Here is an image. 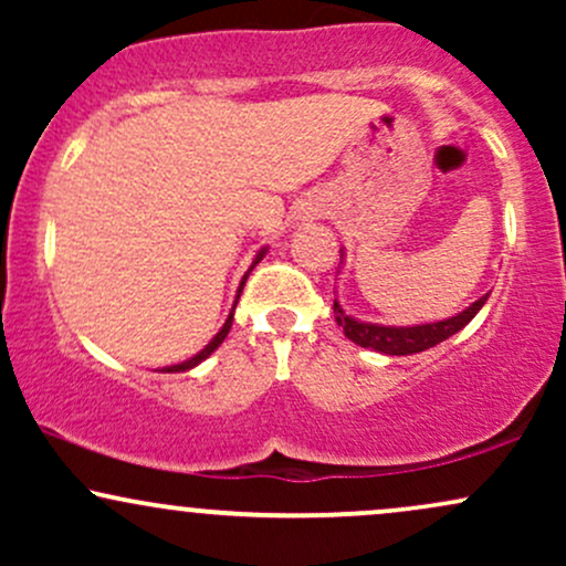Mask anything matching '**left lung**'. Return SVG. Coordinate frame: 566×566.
Masks as SVG:
<instances>
[{
  "label": "left lung",
  "mask_w": 566,
  "mask_h": 566,
  "mask_svg": "<svg viewBox=\"0 0 566 566\" xmlns=\"http://www.w3.org/2000/svg\"><path fill=\"white\" fill-rule=\"evenodd\" d=\"M343 258L346 255H343L340 250V263ZM337 274H340V271H337ZM486 297H490V292L479 297L476 303H471L469 308L460 311V314L450 316V319L412 324V327H394V324H373V322L354 319V316H348L346 311H343V305L337 303V297L333 303V311H335L337 327H343V335H346L350 343H356V346L373 348L378 350V354H388V356H409V354H420V350L439 346L441 340H447V337L460 333V329H463L465 324L482 311Z\"/></svg>",
  "instance_id": "8db88e82"
}]
</instances>
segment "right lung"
<instances>
[{
  "label": "right lung",
  "mask_w": 566,
  "mask_h": 566,
  "mask_svg": "<svg viewBox=\"0 0 566 566\" xmlns=\"http://www.w3.org/2000/svg\"><path fill=\"white\" fill-rule=\"evenodd\" d=\"M265 252H269V247H263V250H261V252H258V255H255V261H252V265H250V269H247V274L242 276V282H239V290H237V301H233V308H237V303H239V295H242V290H244V282H247V276H250V271H252V269H255V265L263 261V255H265ZM233 308H231L229 319H226V324H223V327H220V333H218L216 337H212V340H210V343H207V346H205V348H201V350H199V354H193V356H191V359H186V361H178V365H170V367H161V369H159V373H186V369H193V367H197V365H201V361H205V359H207V356H210V354H216V348L220 346V343H223V340H226V335H229V329H231V322H233Z\"/></svg>",
  "instance_id": "add662e5"
}]
</instances>
